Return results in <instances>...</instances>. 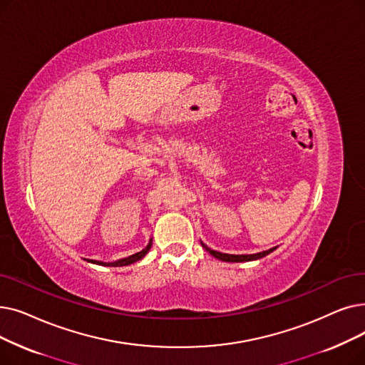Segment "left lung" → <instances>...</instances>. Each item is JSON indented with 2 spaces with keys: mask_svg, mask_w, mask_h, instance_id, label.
Instances as JSON below:
<instances>
[{
  "mask_svg": "<svg viewBox=\"0 0 365 365\" xmlns=\"http://www.w3.org/2000/svg\"><path fill=\"white\" fill-rule=\"evenodd\" d=\"M202 247L210 252L212 257L221 259V262H230V263H240V262H252V259H258L262 257H266L267 254L273 252L276 248H270L267 251H263V252H257V254H250V255H233V254H222V252H218V251H214L211 248H207L203 242H202Z\"/></svg>",
  "mask_w": 365,
  "mask_h": 365,
  "instance_id": "left-lung-1",
  "label": "left lung"
}]
</instances>
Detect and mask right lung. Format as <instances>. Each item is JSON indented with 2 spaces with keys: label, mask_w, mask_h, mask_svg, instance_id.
Segmentation results:
<instances>
[{
  "label": "right lung",
  "mask_w": 365,
  "mask_h": 365,
  "mask_svg": "<svg viewBox=\"0 0 365 365\" xmlns=\"http://www.w3.org/2000/svg\"><path fill=\"white\" fill-rule=\"evenodd\" d=\"M150 248H151V240L148 242V245L143 250V251H140V252H136V254H133V255H129V257H126V258H121V259H117V262H113V263H103V262H96V259H88V262H91V263H93V264H99V266H108V267H121V266H128V264H132V263H135V262H140V259L150 251Z\"/></svg>",
  "instance_id": "obj_1"
}]
</instances>
